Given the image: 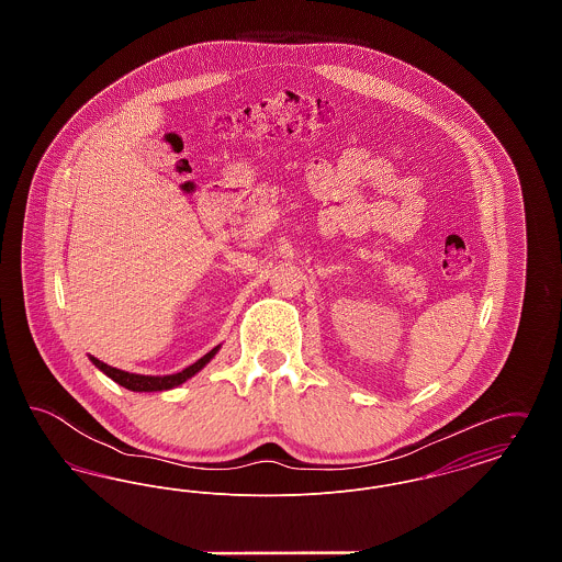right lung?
<instances>
[{"label": "right lung", "mask_w": 562, "mask_h": 562, "mask_svg": "<svg viewBox=\"0 0 562 562\" xmlns=\"http://www.w3.org/2000/svg\"><path fill=\"white\" fill-rule=\"evenodd\" d=\"M218 348H221V346L211 349L206 356H202L198 362H193L191 367L183 369L181 373L164 374V376H156V374L126 373V371H120V369L109 367V364L101 362V360L94 358V356H90V360H92V364H94L99 371H103V373L108 374L109 379H113L115 383H120L122 387H126V390H131V392H161V390H172V387L186 383L193 374L200 373V371L213 360L214 353L218 351Z\"/></svg>", "instance_id": "add662e5"}]
</instances>
